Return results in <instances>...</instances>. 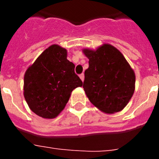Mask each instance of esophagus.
Returning <instances> with one entry per match:
<instances>
[{"instance_id":"1","label":"esophagus","mask_w":159,"mask_h":159,"mask_svg":"<svg viewBox=\"0 0 159 159\" xmlns=\"http://www.w3.org/2000/svg\"><path fill=\"white\" fill-rule=\"evenodd\" d=\"M80 78L81 80L84 82V74H81V75H80Z\"/></svg>"}]
</instances>
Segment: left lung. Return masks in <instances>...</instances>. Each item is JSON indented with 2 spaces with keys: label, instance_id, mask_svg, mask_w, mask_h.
Returning a JSON list of instances; mask_svg holds the SVG:
<instances>
[{
  "label": "left lung",
  "instance_id": "1",
  "mask_svg": "<svg viewBox=\"0 0 159 159\" xmlns=\"http://www.w3.org/2000/svg\"><path fill=\"white\" fill-rule=\"evenodd\" d=\"M82 52L89 60L83 88L90 102L106 114L123 110L135 89V74L124 56L110 43Z\"/></svg>",
  "mask_w": 159,
  "mask_h": 159
}]
</instances>
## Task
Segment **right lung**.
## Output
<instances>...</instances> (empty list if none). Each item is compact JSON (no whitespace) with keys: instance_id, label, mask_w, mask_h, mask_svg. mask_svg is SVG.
<instances>
[{"instance_id":"add662e5","label":"right lung","mask_w":159,"mask_h":159,"mask_svg":"<svg viewBox=\"0 0 159 159\" xmlns=\"http://www.w3.org/2000/svg\"><path fill=\"white\" fill-rule=\"evenodd\" d=\"M67 49L52 44L27 68L24 76V96L32 111L43 119L57 117L75 88L83 82L67 59Z\"/></svg>"}]
</instances>
